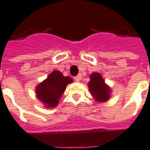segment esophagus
<instances>
[{
  "label": "esophagus",
  "instance_id": "obj_1",
  "mask_svg": "<svg viewBox=\"0 0 150 150\" xmlns=\"http://www.w3.org/2000/svg\"><path fill=\"white\" fill-rule=\"evenodd\" d=\"M74 80H75L76 82H79L80 81V80H81V76H75V77H74Z\"/></svg>",
  "mask_w": 150,
  "mask_h": 150
}]
</instances>
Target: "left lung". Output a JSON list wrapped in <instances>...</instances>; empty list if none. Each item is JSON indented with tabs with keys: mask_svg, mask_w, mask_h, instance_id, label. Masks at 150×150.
<instances>
[{
	"mask_svg": "<svg viewBox=\"0 0 150 150\" xmlns=\"http://www.w3.org/2000/svg\"><path fill=\"white\" fill-rule=\"evenodd\" d=\"M88 86L93 98L98 103L106 102L110 98V88L105 83L99 73L94 72L90 75V81Z\"/></svg>",
	"mask_w": 150,
	"mask_h": 150,
	"instance_id": "8db88e82",
	"label": "left lung"
}]
</instances>
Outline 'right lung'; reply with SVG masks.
I'll list each match as a JSON object with an SVG mask.
<instances>
[{"label": "right lung", "instance_id": "1", "mask_svg": "<svg viewBox=\"0 0 150 150\" xmlns=\"http://www.w3.org/2000/svg\"><path fill=\"white\" fill-rule=\"evenodd\" d=\"M72 81L70 77L64 76L62 72L54 70L45 81L36 87L35 90L38 98L45 105L47 108H54L64 93L67 85Z\"/></svg>", "mask_w": 150, "mask_h": 150}]
</instances>
